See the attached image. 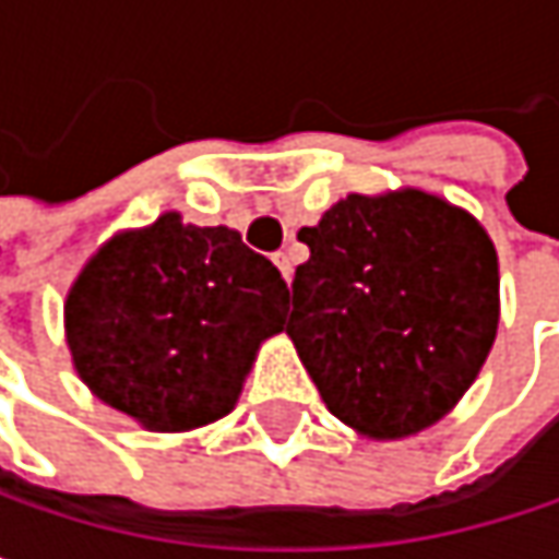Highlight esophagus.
<instances>
[{
	"label": "esophagus",
	"mask_w": 559,
	"mask_h": 559,
	"mask_svg": "<svg viewBox=\"0 0 559 559\" xmlns=\"http://www.w3.org/2000/svg\"><path fill=\"white\" fill-rule=\"evenodd\" d=\"M275 265H278V272L284 275V281L294 278V262H290L287 252H275Z\"/></svg>",
	"instance_id": "34e87169"
}]
</instances>
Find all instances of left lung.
Instances as JSON below:
<instances>
[{
	"label": "left lung",
	"mask_w": 559,
	"mask_h": 559,
	"mask_svg": "<svg viewBox=\"0 0 559 559\" xmlns=\"http://www.w3.org/2000/svg\"><path fill=\"white\" fill-rule=\"evenodd\" d=\"M287 336L333 417L404 440L447 417L499 333L486 226L420 187L349 193L297 233Z\"/></svg>",
	"instance_id": "obj_1"
}]
</instances>
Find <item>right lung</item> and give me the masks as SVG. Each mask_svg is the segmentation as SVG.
I'll use <instances>...</instances> for the list:
<instances>
[{"instance_id":"right-lung-1","label":"right lung","mask_w":559,"mask_h":559,"mask_svg":"<svg viewBox=\"0 0 559 559\" xmlns=\"http://www.w3.org/2000/svg\"><path fill=\"white\" fill-rule=\"evenodd\" d=\"M287 284L229 226L162 213L106 239L73 278L63 333L80 382L155 433L226 417L265 340L284 330Z\"/></svg>"}]
</instances>
